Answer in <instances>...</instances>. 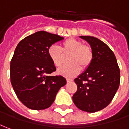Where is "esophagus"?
<instances>
[{
	"label": "esophagus",
	"mask_w": 129,
	"mask_h": 129,
	"mask_svg": "<svg viewBox=\"0 0 129 129\" xmlns=\"http://www.w3.org/2000/svg\"><path fill=\"white\" fill-rule=\"evenodd\" d=\"M67 82H71V81H73V79H70V78H67Z\"/></svg>",
	"instance_id": "34e87169"
}]
</instances>
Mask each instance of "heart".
<instances>
[{
  "mask_svg": "<svg viewBox=\"0 0 129 129\" xmlns=\"http://www.w3.org/2000/svg\"><path fill=\"white\" fill-rule=\"evenodd\" d=\"M48 55L53 64L60 67L63 64L64 55H70L68 62L70 63L58 70V74L66 77L78 75L81 68L86 69L90 66L93 58V50L89 46L74 39H69L61 43V48L52 45L48 48Z\"/></svg>",
  "mask_w": 129,
  "mask_h": 129,
  "instance_id": "1",
  "label": "heart"
}]
</instances>
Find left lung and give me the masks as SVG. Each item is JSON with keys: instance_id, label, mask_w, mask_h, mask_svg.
<instances>
[{"instance_id": "obj_1", "label": "left lung", "mask_w": 129, "mask_h": 129, "mask_svg": "<svg viewBox=\"0 0 129 129\" xmlns=\"http://www.w3.org/2000/svg\"><path fill=\"white\" fill-rule=\"evenodd\" d=\"M93 50L90 66L74 79L77 90L74 103L81 110L95 112L106 107L113 99L120 83V70L112 50L93 36H81Z\"/></svg>"}]
</instances>
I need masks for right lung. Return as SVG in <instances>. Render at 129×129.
<instances>
[{
    "mask_svg": "<svg viewBox=\"0 0 129 129\" xmlns=\"http://www.w3.org/2000/svg\"><path fill=\"white\" fill-rule=\"evenodd\" d=\"M63 39L40 31L22 39L16 47L10 62V81L19 100L29 109L48 108L66 84L63 76H50L56 67L48 55L50 46Z\"/></svg>",
    "mask_w": 129,
    "mask_h": 129,
    "instance_id": "obj_1",
    "label": "right lung"
}]
</instances>
